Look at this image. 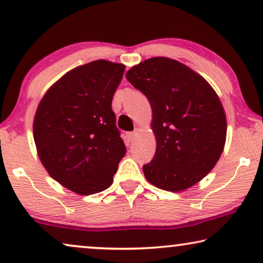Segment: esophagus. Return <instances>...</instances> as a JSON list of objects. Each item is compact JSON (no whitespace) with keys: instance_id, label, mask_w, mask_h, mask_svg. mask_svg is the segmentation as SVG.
<instances>
[{"instance_id":"34e87169","label":"esophagus","mask_w":263,"mask_h":263,"mask_svg":"<svg viewBox=\"0 0 263 263\" xmlns=\"http://www.w3.org/2000/svg\"><path fill=\"white\" fill-rule=\"evenodd\" d=\"M139 132H140V129H139V128H136L134 132L128 133V138H129V140H130L132 142H133V141H135V139H136V136H138Z\"/></svg>"}]
</instances>
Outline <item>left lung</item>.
Returning <instances> with one entry per match:
<instances>
[{
    "label": "left lung",
    "instance_id": "obj_1",
    "mask_svg": "<svg viewBox=\"0 0 263 263\" xmlns=\"http://www.w3.org/2000/svg\"><path fill=\"white\" fill-rule=\"evenodd\" d=\"M125 78L152 107L157 148L142 167L147 181L174 193L199 183L225 147L228 123L217 92L195 70L168 57L140 62Z\"/></svg>",
    "mask_w": 263,
    "mask_h": 263
}]
</instances>
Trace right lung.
Segmentation results:
<instances>
[{"label": "right lung", "instance_id": "add662e5", "mask_svg": "<svg viewBox=\"0 0 263 263\" xmlns=\"http://www.w3.org/2000/svg\"><path fill=\"white\" fill-rule=\"evenodd\" d=\"M124 69L105 60L74 68L45 92L35 110L39 159L55 181L78 195L109 188L127 152L111 109Z\"/></svg>", "mask_w": 263, "mask_h": 263}]
</instances>
